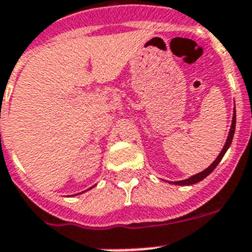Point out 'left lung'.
<instances>
[{"label": "left lung", "mask_w": 252, "mask_h": 252, "mask_svg": "<svg viewBox=\"0 0 252 252\" xmlns=\"http://www.w3.org/2000/svg\"><path fill=\"white\" fill-rule=\"evenodd\" d=\"M235 128H236V109L235 111H233V118H232V126H231V129H229V133H228V137H227V141L226 143H224V147H223V150L220 151V153L218 155V157L216 158V161H214L213 163H212L211 166L208 168H205L204 171L199 172V174L196 175H192L191 178L187 179V180H181V181H175V185H192V184H196L199 183V181H202L203 179H205L208 176V175L211 174L212 171H213L214 168L217 167L218 163L220 162V159L223 158V156H224V153L227 152V150L229 148V146H231L232 143V139H233V134H235Z\"/></svg>", "instance_id": "obj_1"}]
</instances>
